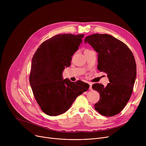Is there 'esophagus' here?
<instances>
[{"mask_svg":"<svg viewBox=\"0 0 146 146\" xmlns=\"http://www.w3.org/2000/svg\"><path fill=\"white\" fill-rule=\"evenodd\" d=\"M89 89L90 90L92 89V84L91 83H89Z\"/></svg>","mask_w":146,"mask_h":146,"instance_id":"34e87169","label":"esophagus"}]
</instances>
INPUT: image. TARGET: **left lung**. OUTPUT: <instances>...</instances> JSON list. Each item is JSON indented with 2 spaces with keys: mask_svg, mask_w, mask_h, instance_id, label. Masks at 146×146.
Segmentation results:
<instances>
[{
  "mask_svg": "<svg viewBox=\"0 0 146 146\" xmlns=\"http://www.w3.org/2000/svg\"><path fill=\"white\" fill-rule=\"evenodd\" d=\"M85 42L98 53V69L107 74L110 82L106 86L92 85L100 94L95 109L105 117L115 115L124 108L133 92L137 74L134 56L126 44L108 34L90 35Z\"/></svg>",
  "mask_w": 146,
  "mask_h": 146,
  "instance_id": "8db88e82",
  "label": "left lung"
}]
</instances>
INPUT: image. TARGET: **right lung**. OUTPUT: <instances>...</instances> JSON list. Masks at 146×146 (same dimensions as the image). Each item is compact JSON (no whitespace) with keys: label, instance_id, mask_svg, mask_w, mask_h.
<instances>
[{"label":"right lung","instance_id":"add662e5","mask_svg":"<svg viewBox=\"0 0 146 146\" xmlns=\"http://www.w3.org/2000/svg\"><path fill=\"white\" fill-rule=\"evenodd\" d=\"M84 34H58L43 42L32 59L29 83L41 110L57 116L70 108L76 98L88 90L89 84L63 79L65 67L79 48Z\"/></svg>","mask_w":146,"mask_h":146}]
</instances>
